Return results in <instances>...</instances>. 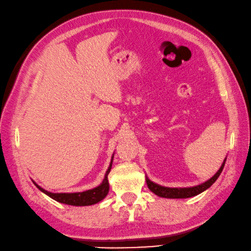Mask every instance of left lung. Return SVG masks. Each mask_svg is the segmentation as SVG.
I'll list each match as a JSON object with an SVG mask.
<instances>
[{
    "label": "left lung",
    "mask_w": 251,
    "mask_h": 251,
    "mask_svg": "<svg viewBox=\"0 0 251 251\" xmlns=\"http://www.w3.org/2000/svg\"><path fill=\"white\" fill-rule=\"evenodd\" d=\"M226 157L223 160L221 167L219 168V171L215 173V174L211 177L210 179L205 180L204 183H201L199 185H195V186H190V187H166L161 186V185L153 183L152 180L148 178V176L146 175V183H147V186L150 191H151L153 194H156L159 198H165V199H188L193 198V196H196L201 194L202 192L206 191L207 188H210L212 185L214 184L215 180L219 178L220 174H221L223 171V167H225Z\"/></svg>",
    "instance_id": "8db88e82"
}]
</instances>
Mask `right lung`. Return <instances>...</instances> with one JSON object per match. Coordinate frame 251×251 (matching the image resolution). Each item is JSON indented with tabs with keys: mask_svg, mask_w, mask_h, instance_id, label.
Segmentation results:
<instances>
[{
	"mask_svg": "<svg viewBox=\"0 0 251 251\" xmlns=\"http://www.w3.org/2000/svg\"><path fill=\"white\" fill-rule=\"evenodd\" d=\"M113 157H114V152L112 155V158H111L110 165L107 167V171L105 172V175H104V178L102 180V183L96 186L94 188H91V190L87 191H83V192H75V193H52V192H48L46 191L45 188L40 187L34 180H32L33 184L36 185L37 188L45 193L46 195H48L49 198H51L55 201L63 203V204H67V205H74V206H87V205H93V204H96L99 202H101L103 199H105V196L107 195L110 190V185H109V179H107V175L112 168V163H113Z\"/></svg>",
	"mask_w": 251,
	"mask_h": 251,
	"instance_id": "add662e5",
	"label": "right lung"
}]
</instances>
